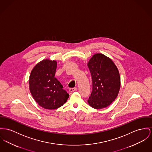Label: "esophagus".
<instances>
[{"mask_svg": "<svg viewBox=\"0 0 152 152\" xmlns=\"http://www.w3.org/2000/svg\"><path fill=\"white\" fill-rule=\"evenodd\" d=\"M77 88H70V89H69V91H70V92H73V91H77Z\"/></svg>", "mask_w": 152, "mask_h": 152, "instance_id": "obj_1", "label": "esophagus"}]
</instances>
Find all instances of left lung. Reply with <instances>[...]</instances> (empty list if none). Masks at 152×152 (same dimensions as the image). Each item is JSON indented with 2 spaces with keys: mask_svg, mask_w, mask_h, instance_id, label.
I'll return each mask as SVG.
<instances>
[{
  "mask_svg": "<svg viewBox=\"0 0 152 152\" xmlns=\"http://www.w3.org/2000/svg\"><path fill=\"white\" fill-rule=\"evenodd\" d=\"M92 79V91L88 100L89 105L101 109L110 105L117 97L121 88L118 68L103 54H94L88 63Z\"/></svg>",
  "mask_w": 152,
  "mask_h": 152,
  "instance_id": "obj_1",
  "label": "left lung"
}]
</instances>
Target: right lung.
<instances>
[{
    "label": "right lung",
    "instance_id": "obj_1",
    "mask_svg": "<svg viewBox=\"0 0 152 152\" xmlns=\"http://www.w3.org/2000/svg\"><path fill=\"white\" fill-rule=\"evenodd\" d=\"M56 67V61L45 59L37 63L31 71L29 81L31 94L36 102L45 109L58 108L69 97L55 77Z\"/></svg>",
    "mask_w": 152,
    "mask_h": 152
}]
</instances>
